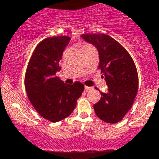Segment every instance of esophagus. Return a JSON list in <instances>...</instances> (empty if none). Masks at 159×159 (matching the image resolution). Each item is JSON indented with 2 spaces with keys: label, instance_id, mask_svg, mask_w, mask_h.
Listing matches in <instances>:
<instances>
[{
  "label": "esophagus",
  "instance_id": "1",
  "mask_svg": "<svg viewBox=\"0 0 159 159\" xmlns=\"http://www.w3.org/2000/svg\"><path fill=\"white\" fill-rule=\"evenodd\" d=\"M84 88H85L86 90H92L93 87H87V86H85Z\"/></svg>",
  "mask_w": 159,
  "mask_h": 159
}]
</instances>
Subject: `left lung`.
<instances>
[{"instance_id":"obj_1","label":"left lung","mask_w":159,"mask_h":159,"mask_svg":"<svg viewBox=\"0 0 159 159\" xmlns=\"http://www.w3.org/2000/svg\"><path fill=\"white\" fill-rule=\"evenodd\" d=\"M81 36L97 48L98 69L107 85V92H100L101 99L94 104L96 114L106 123H118L130 110L138 93L135 64L125 48L110 36L89 34Z\"/></svg>"}]
</instances>
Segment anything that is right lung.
I'll use <instances>...</instances> for the list:
<instances>
[{
  "label": "right lung",
  "instance_id": "obj_1",
  "mask_svg": "<svg viewBox=\"0 0 159 159\" xmlns=\"http://www.w3.org/2000/svg\"><path fill=\"white\" fill-rule=\"evenodd\" d=\"M66 36H52L38 44L29 61L25 86L30 103L41 116L56 123L73 111L84 86L76 81L66 84L57 76L60 61L70 41Z\"/></svg>",
  "mask_w": 159,
  "mask_h": 159
}]
</instances>
